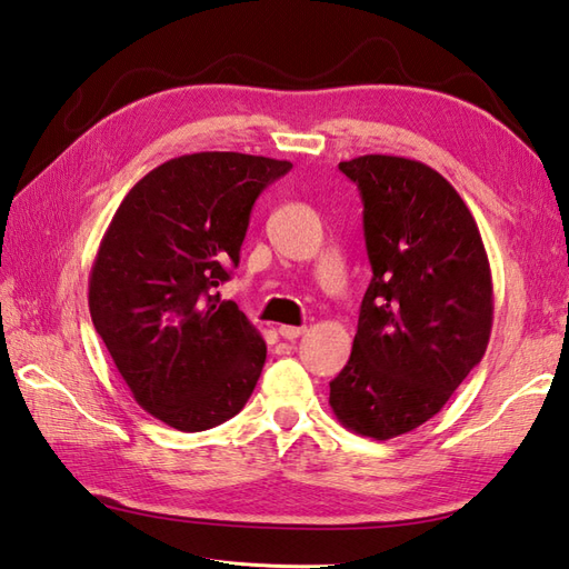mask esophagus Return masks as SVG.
Here are the masks:
<instances>
[{"label": "esophagus", "instance_id": "1", "mask_svg": "<svg viewBox=\"0 0 569 569\" xmlns=\"http://www.w3.org/2000/svg\"><path fill=\"white\" fill-rule=\"evenodd\" d=\"M277 331H280V336H282V338H287V340H295V338H299L301 333L307 331V326H289V323H282L280 328H277Z\"/></svg>", "mask_w": 569, "mask_h": 569}]
</instances>
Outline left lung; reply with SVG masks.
Masks as SVG:
<instances>
[{
    "label": "left lung",
    "instance_id": "1",
    "mask_svg": "<svg viewBox=\"0 0 569 569\" xmlns=\"http://www.w3.org/2000/svg\"><path fill=\"white\" fill-rule=\"evenodd\" d=\"M338 170L358 184L372 280L328 403L350 431L389 440L436 416L482 360L489 260L470 209L433 168L360 156Z\"/></svg>",
    "mask_w": 569,
    "mask_h": 569
}]
</instances>
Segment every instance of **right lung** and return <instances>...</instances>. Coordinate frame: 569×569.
<instances>
[{
    "label": "right lung",
    "instance_id": "add662e5",
    "mask_svg": "<svg viewBox=\"0 0 569 569\" xmlns=\"http://www.w3.org/2000/svg\"><path fill=\"white\" fill-rule=\"evenodd\" d=\"M292 162L192 153L123 197L90 272V313L141 407L197 433L246 407L268 346L217 287L238 264L250 209Z\"/></svg>",
    "mask_w": 569,
    "mask_h": 569
}]
</instances>
